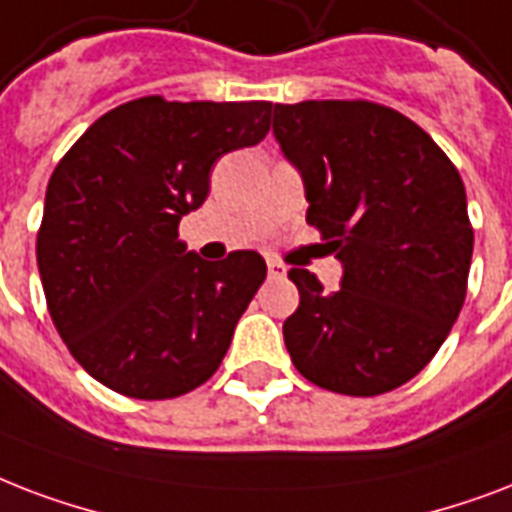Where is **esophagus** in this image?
<instances>
[{
	"label": "esophagus",
	"mask_w": 512,
	"mask_h": 512,
	"mask_svg": "<svg viewBox=\"0 0 512 512\" xmlns=\"http://www.w3.org/2000/svg\"><path fill=\"white\" fill-rule=\"evenodd\" d=\"M269 277H285V267L277 259H267Z\"/></svg>",
	"instance_id": "obj_1"
}]
</instances>
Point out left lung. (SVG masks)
Wrapping results in <instances>:
<instances>
[{
	"mask_svg": "<svg viewBox=\"0 0 512 512\" xmlns=\"http://www.w3.org/2000/svg\"><path fill=\"white\" fill-rule=\"evenodd\" d=\"M275 138L299 168L307 224L342 261V288L288 272L299 307L283 323L296 371L323 390L371 398L422 371L467 293L473 224L454 162L374 101L275 104Z\"/></svg>",
	"mask_w": 512,
	"mask_h": 512,
	"instance_id": "left-lung-1",
	"label": "left lung"
}]
</instances>
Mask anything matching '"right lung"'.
<instances>
[{
    "instance_id": "add662e5",
    "label": "right lung",
    "mask_w": 512,
    "mask_h": 512,
    "mask_svg": "<svg viewBox=\"0 0 512 512\" xmlns=\"http://www.w3.org/2000/svg\"><path fill=\"white\" fill-rule=\"evenodd\" d=\"M269 101L146 95L90 125L55 165L37 232L47 310L109 390L178 398L208 382L267 277L256 251L205 261L178 221L211 192L221 154L269 133Z\"/></svg>"
}]
</instances>
